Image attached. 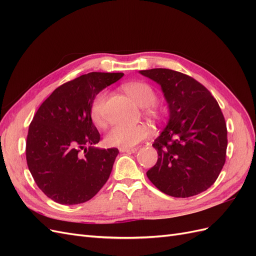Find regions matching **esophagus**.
<instances>
[{
  "label": "esophagus",
  "instance_id": "1",
  "mask_svg": "<svg viewBox=\"0 0 256 256\" xmlns=\"http://www.w3.org/2000/svg\"><path fill=\"white\" fill-rule=\"evenodd\" d=\"M136 147H120V152H136Z\"/></svg>",
  "mask_w": 256,
  "mask_h": 256
}]
</instances>
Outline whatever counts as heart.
Listing matches in <instances>:
<instances>
[{
  "label": "heart",
  "instance_id": "b5f03b06",
  "mask_svg": "<svg viewBox=\"0 0 256 256\" xmlns=\"http://www.w3.org/2000/svg\"><path fill=\"white\" fill-rule=\"evenodd\" d=\"M124 90L140 106L156 113L154 104L157 102V95L150 84L145 82H132L124 85ZM108 98L106 90L99 92L92 99L90 106V116L92 122L102 126L104 122V106ZM150 136V130L145 125H115L108 130L104 136V143L108 146L132 147Z\"/></svg>",
  "mask_w": 256,
  "mask_h": 256
}]
</instances>
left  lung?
<instances>
[{
    "mask_svg": "<svg viewBox=\"0 0 256 256\" xmlns=\"http://www.w3.org/2000/svg\"><path fill=\"white\" fill-rule=\"evenodd\" d=\"M161 85L170 120L154 140L157 164L148 180L168 196L189 198L207 190L226 164L228 130L216 100L192 76L166 68L141 70Z\"/></svg>",
    "mask_w": 256,
    "mask_h": 256,
    "instance_id": "left-lung-1",
    "label": "left lung"
}]
</instances>
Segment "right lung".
<instances>
[{"label": "right lung", "mask_w": 256, "mask_h": 256, "mask_svg": "<svg viewBox=\"0 0 256 256\" xmlns=\"http://www.w3.org/2000/svg\"><path fill=\"white\" fill-rule=\"evenodd\" d=\"M122 76L82 74L54 90L35 113L26 138V162L38 188L54 202H86L109 180L118 150L92 147L100 134L90 106L100 90Z\"/></svg>", "instance_id": "1"}]
</instances>
